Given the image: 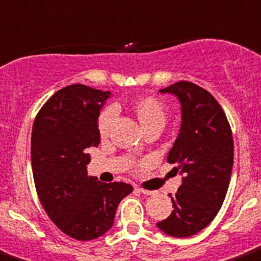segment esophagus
<instances>
[{"label": "esophagus", "instance_id": "esophagus-1", "mask_svg": "<svg viewBox=\"0 0 261 261\" xmlns=\"http://www.w3.org/2000/svg\"><path fill=\"white\" fill-rule=\"evenodd\" d=\"M135 191L138 192H142L144 195H154V191H150V190H144V188H139V187H135Z\"/></svg>", "mask_w": 261, "mask_h": 261}]
</instances>
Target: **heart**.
Instances as JSON below:
<instances>
[{
  "instance_id": "b5f03b06",
  "label": "heart",
  "mask_w": 261,
  "mask_h": 261,
  "mask_svg": "<svg viewBox=\"0 0 261 261\" xmlns=\"http://www.w3.org/2000/svg\"><path fill=\"white\" fill-rule=\"evenodd\" d=\"M135 111H137L138 117L141 119L143 127L154 123V122H158V120L164 122V118H166L163 107L154 98H144V99L139 100L137 106H135ZM117 106L111 105V106L106 107L99 114V118H98V133L102 137H106L109 134L111 124H113L114 119L117 117Z\"/></svg>"
}]
</instances>
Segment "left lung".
I'll list each match as a JSON object with an SVG mask.
<instances>
[{
  "instance_id": "1",
  "label": "left lung",
  "mask_w": 261,
  "mask_h": 261,
  "mask_svg": "<svg viewBox=\"0 0 261 261\" xmlns=\"http://www.w3.org/2000/svg\"><path fill=\"white\" fill-rule=\"evenodd\" d=\"M180 102L179 135L168 152V163H178L181 186L171 196V215L158 228L175 238L198 233L214 220L228 190L233 166L231 126L218 100L203 87L180 81L162 89Z\"/></svg>"
}]
</instances>
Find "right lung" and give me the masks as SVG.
<instances>
[{"label": "right lung", "instance_id": "right-lung-1", "mask_svg": "<svg viewBox=\"0 0 261 261\" xmlns=\"http://www.w3.org/2000/svg\"><path fill=\"white\" fill-rule=\"evenodd\" d=\"M110 91L85 85L58 90L37 114L32 133V167L39 201L53 223L86 242L113 227L119 201L133 191L123 181L89 176L90 147L100 142L98 117Z\"/></svg>", "mask_w": 261, "mask_h": 261}]
</instances>
